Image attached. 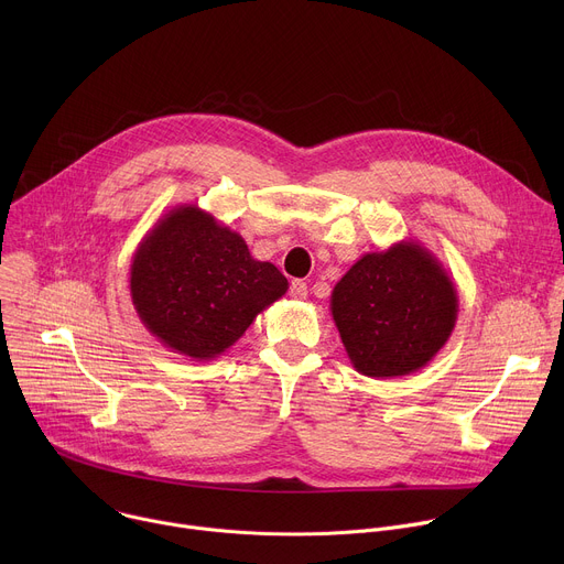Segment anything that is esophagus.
Listing matches in <instances>:
<instances>
[{
  "instance_id": "obj_1",
  "label": "esophagus",
  "mask_w": 564,
  "mask_h": 564,
  "mask_svg": "<svg viewBox=\"0 0 564 564\" xmlns=\"http://www.w3.org/2000/svg\"><path fill=\"white\" fill-rule=\"evenodd\" d=\"M290 296H292V299H305V296H307V283L301 281V279L292 281V283H290Z\"/></svg>"
}]
</instances>
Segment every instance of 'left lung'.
<instances>
[{
	"label": "left lung",
	"mask_w": 564,
	"mask_h": 564,
	"mask_svg": "<svg viewBox=\"0 0 564 564\" xmlns=\"http://www.w3.org/2000/svg\"><path fill=\"white\" fill-rule=\"evenodd\" d=\"M457 307L453 279L413 238L364 254L330 296L352 368L375 379L424 368L448 341Z\"/></svg>",
	"instance_id": "left-lung-1"
}]
</instances>
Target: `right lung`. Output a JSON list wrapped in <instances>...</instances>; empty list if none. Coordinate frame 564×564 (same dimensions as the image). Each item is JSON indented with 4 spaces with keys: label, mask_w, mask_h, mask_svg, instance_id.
<instances>
[{
    "label": "right lung",
    "mask_w": 564,
    "mask_h": 564,
    "mask_svg": "<svg viewBox=\"0 0 564 564\" xmlns=\"http://www.w3.org/2000/svg\"><path fill=\"white\" fill-rule=\"evenodd\" d=\"M129 290L144 328L165 348L209 361L288 292V279L252 259L243 236L198 205H176L144 234Z\"/></svg>",
    "instance_id": "1"
}]
</instances>
